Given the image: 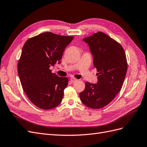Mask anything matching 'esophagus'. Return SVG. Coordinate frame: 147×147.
I'll return each mask as SVG.
<instances>
[{
	"instance_id": "1",
	"label": "esophagus",
	"mask_w": 147,
	"mask_h": 147,
	"mask_svg": "<svg viewBox=\"0 0 147 147\" xmlns=\"http://www.w3.org/2000/svg\"><path fill=\"white\" fill-rule=\"evenodd\" d=\"M70 81L72 82V83H75V82H77L78 81V80L76 79V78H71Z\"/></svg>"
}]
</instances>
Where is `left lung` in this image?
Masks as SVG:
<instances>
[{
    "label": "left lung",
    "instance_id": "1",
    "mask_svg": "<svg viewBox=\"0 0 147 147\" xmlns=\"http://www.w3.org/2000/svg\"><path fill=\"white\" fill-rule=\"evenodd\" d=\"M83 41L90 47L98 82H86L80 98L88 107L100 109L110 103L121 90L127 69L126 54L119 43L103 32L95 33Z\"/></svg>",
    "mask_w": 147,
    "mask_h": 147
}]
</instances>
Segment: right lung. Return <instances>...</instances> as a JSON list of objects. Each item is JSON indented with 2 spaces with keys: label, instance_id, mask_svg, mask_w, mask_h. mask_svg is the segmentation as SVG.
Wrapping results in <instances>:
<instances>
[{
  "label": "right lung",
  "instance_id": "add662e5",
  "mask_svg": "<svg viewBox=\"0 0 147 147\" xmlns=\"http://www.w3.org/2000/svg\"><path fill=\"white\" fill-rule=\"evenodd\" d=\"M72 36L44 32L30 38L23 46L18 73L24 91L32 104L43 110L58 105L68 84V78L51 73L50 67L60 64Z\"/></svg>",
  "mask_w": 147,
  "mask_h": 147
}]
</instances>
